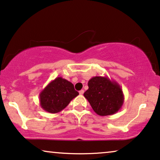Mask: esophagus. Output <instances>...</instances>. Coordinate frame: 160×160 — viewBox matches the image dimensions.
Segmentation results:
<instances>
[{
	"mask_svg": "<svg viewBox=\"0 0 160 160\" xmlns=\"http://www.w3.org/2000/svg\"><path fill=\"white\" fill-rule=\"evenodd\" d=\"M84 91L83 90L79 91V94H80V95H83V94H84Z\"/></svg>",
	"mask_w": 160,
	"mask_h": 160,
	"instance_id": "34e87169",
	"label": "esophagus"
}]
</instances>
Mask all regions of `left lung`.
Returning <instances> with one entry per match:
<instances>
[{"mask_svg":"<svg viewBox=\"0 0 160 160\" xmlns=\"http://www.w3.org/2000/svg\"><path fill=\"white\" fill-rule=\"evenodd\" d=\"M88 87L84 96L98 115H114L121 109L124 95L118 83L107 76H95L89 80Z\"/></svg>","mask_w":160,"mask_h":160,"instance_id":"1","label":"left lung"}]
</instances>
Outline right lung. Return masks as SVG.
<instances>
[{
	"mask_svg": "<svg viewBox=\"0 0 160 160\" xmlns=\"http://www.w3.org/2000/svg\"><path fill=\"white\" fill-rule=\"evenodd\" d=\"M78 95L69 81L57 77L51 81L39 93V104L45 111L58 113Z\"/></svg>",
	"mask_w": 160,
	"mask_h": 160,
	"instance_id": "1",
	"label": "right lung"
}]
</instances>
